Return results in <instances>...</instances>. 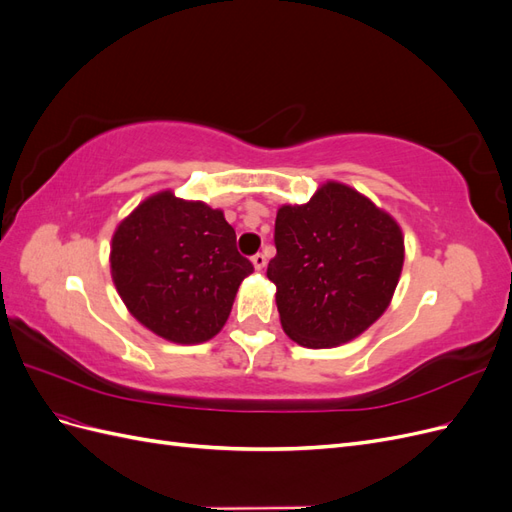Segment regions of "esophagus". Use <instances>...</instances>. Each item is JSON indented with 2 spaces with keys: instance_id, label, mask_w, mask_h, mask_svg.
<instances>
[{
  "instance_id": "34e87169",
  "label": "esophagus",
  "mask_w": 512,
  "mask_h": 512,
  "mask_svg": "<svg viewBox=\"0 0 512 512\" xmlns=\"http://www.w3.org/2000/svg\"><path fill=\"white\" fill-rule=\"evenodd\" d=\"M252 265H254V269L262 271V269H265V265H267V256H265V254H256V256H252Z\"/></svg>"
}]
</instances>
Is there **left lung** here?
<instances>
[{
    "mask_svg": "<svg viewBox=\"0 0 512 512\" xmlns=\"http://www.w3.org/2000/svg\"><path fill=\"white\" fill-rule=\"evenodd\" d=\"M267 277L286 335L303 348H335L365 333L391 305L404 232L354 188L327 181L305 205H282Z\"/></svg>",
    "mask_w": 512,
    "mask_h": 512,
    "instance_id": "8db88e82",
    "label": "left lung"
}]
</instances>
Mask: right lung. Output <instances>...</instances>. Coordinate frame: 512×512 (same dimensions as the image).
<instances>
[{
    "label": "right lung",
    "instance_id": "add662e5",
    "mask_svg": "<svg viewBox=\"0 0 512 512\" xmlns=\"http://www.w3.org/2000/svg\"><path fill=\"white\" fill-rule=\"evenodd\" d=\"M252 271L222 209L170 190L145 198L113 232L111 275L121 301L173 344L218 335Z\"/></svg>",
    "mask_w": 512,
    "mask_h": 512
}]
</instances>
